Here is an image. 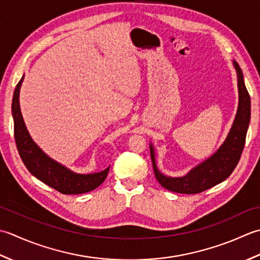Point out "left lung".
<instances>
[{
	"mask_svg": "<svg viewBox=\"0 0 260 260\" xmlns=\"http://www.w3.org/2000/svg\"><path fill=\"white\" fill-rule=\"evenodd\" d=\"M232 63L237 73L238 81V94H239L238 110L225 140L213 155L193 167L184 176L172 177L162 174L158 169L155 148L150 142L149 147L153 172L157 181L166 189L181 194L201 193L225 181L239 162L241 152L245 147L249 122H250V96L243 81L241 68L236 60L232 61Z\"/></svg>",
	"mask_w": 260,
	"mask_h": 260,
	"instance_id": "left-lung-1",
	"label": "left lung"
}]
</instances>
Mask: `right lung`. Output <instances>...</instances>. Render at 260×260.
<instances>
[{"mask_svg":"<svg viewBox=\"0 0 260 260\" xmlns=\"http://www.w3.org/2000/svg\"><path fill=\"white\" fill-rule=\"evenodd\" d=\"M23 78L24 75L14 89L12 116L15 144L25 167L36 178L62 194H83L99 187L107 178L110 167L96 173H76L52 159L31 138L21 113L19 102L20 88Z\"/></svg>","mask_w":260,"mask_h":260,"instance_id":"1","label":"right lung"}]
</instances>
